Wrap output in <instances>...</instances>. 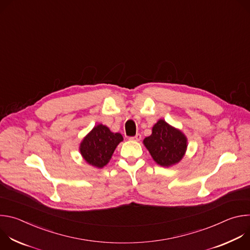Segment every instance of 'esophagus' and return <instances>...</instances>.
<instances>
[{
    "label": "esophagus",
    "mask_w": 250,
    "mask_h": 250,
    "mask_svg": "<svg viewBox=\"0 0 250 250\" xmlns=\"http://www.w3.org/2000/svg\"><path fill=\"white\" fill-rule=\"evenodd\" d=\"M131 140H134V141H139L141 139V134L140 133H137L135 134L133 137H130Z\"/></svg>",
    "instance_id": "esophagus-1"
}]
</instances>
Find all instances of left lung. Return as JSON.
<instances>
[{
	"mask_svg": "<svg viewBox=\"0 0 250 250\" xmlns=\"http://www.w3.org/2000/svg\"><path fill=\"white\" fill-rule=\"evenodd\" d=\"M144 145L158 165L171 167L183 159L188 139L179 128L159 120L152 126L151 134L144 139Z\"/></svg>",
	"mask_w": 250,
	"mask_h": 250,
	"instance_id": "8db88e82",
	"label": "left lung"
}]
</instances>
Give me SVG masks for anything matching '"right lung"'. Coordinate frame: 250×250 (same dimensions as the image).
Masks as SVG:
<instances>
[{
	"instance_id": "right-lung-1",
	"label": "right lung",
	"mask_w": 250,
	"mask_h": 250,
	"mask_svg": "<svg viewBox=\"0 0 250 250\" xmlns=\"http://www.w3.org/2000/svg\"><path fill=\"white\" fill-rule=\"evenodd\" d=\"M124 137L119 132L99 124L82 139L79 150L83 159L91 166L101 169L108 164Z\"/></svg>"
}]
</instances>
